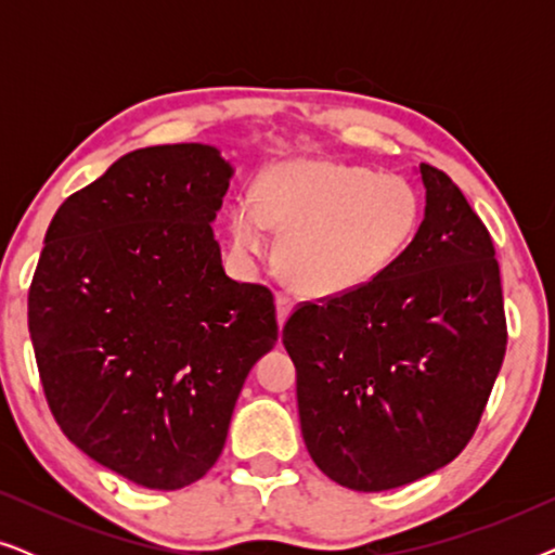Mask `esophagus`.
<instances>
[{"instance_id": "esophagus-1", "label": "esophagus", "mask_w": 555, "mask_h": 555, "mask_svg": "<svg viewBox=\"0 0 555 555\" xmlns=\"http://www.w3.org/2000/svg\"><path fill=\"white\" fill-rule=\"evenodd\" d=\"M275 308H278V323L283 325L287 321V315L293 313V298H287V295H278Z\"/></svg>"}]
</instances>
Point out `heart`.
Returning a JSON list of instances; mask_svg holds the SVG:
<instances>
[{
    "label": "heart",
    "mask_w": 555,
    "mask_h": 555,
    "mask_svg": "<svg viewBox=\"0 0 555 555\" xmlns=\"http://www.w3.org/2000/svg\"><path fill=\"white\" fill-rule=\"evenodd\" d=\"M422 196L406 179L331 158H285L264 166L255 199L230 211L240 255L264 257L270 234L285 232L280 270L308 298L366 291L412 247Z\"/></svg>",
    "instance_id": "heart-1"
}]
</instances>
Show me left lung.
I'll list each match as a JSON object with an SVG mask.
<instances>
[{
  "label": "left lung",
  "instance_id": "left-lung-1",
  "mask_svg": "<svg viewBox=\"0 0 555 555\" xmlns=\"http://www.w3.org/2000/svg\"><path fill=\"white\" fill-rule=\"evenodd\" d=\"M424 219L393 268L287 318L300 431L333 482L401 488L450 465L475 435L507 331L495 247L444 171L420 164Z\"/></svg>",
  "mask_w": 555,
  "mask_h": 555
}]
</instances>
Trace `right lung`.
<instances>
[{
  "instance_id": "1",
  "label": "right lung",
  "mask_w": 555,
  "mask_h": 555,
  "mask_svg": "<svg viewBox=\"0 0 555 555\" xmlns=\"http://www.w3.org/2000/svg\"><path fill=\"white\" fill-rule=\"evenodd\" d=\"M232 173L207 143L120 156L55 211L29 287L60 429L149 490L209 473L249 369L278 340L272 293L227 275L211 230Z\"/></svg>"
}]
</instances>
